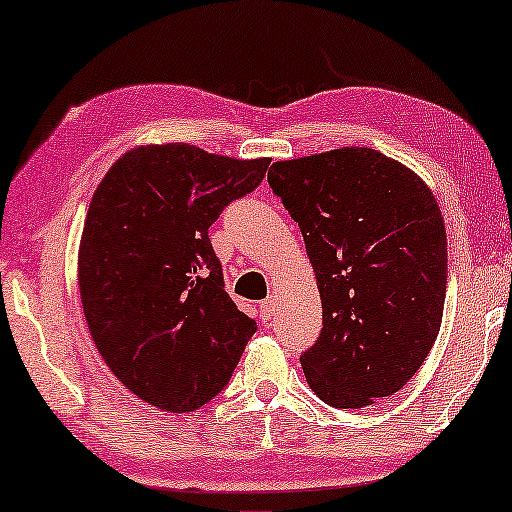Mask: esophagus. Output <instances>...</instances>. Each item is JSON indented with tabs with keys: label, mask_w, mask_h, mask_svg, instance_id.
I'll list each match as a JSON object with an SVG mask.
<instances>
[{
	"label": "esophagus",
	"mask_w": 512,
	"mask_h": 512,
	"mask_svg": "<svg viewBox=\"0 0 512 512\" xmlns=\"http://www.w3.org/2000/svg\"><path fill=\"white\" fill-rule=\"evenodd\" d=\"M275 310H277V298L275 296H268L261 303V317L268 321V319H272V314H275Z\"/></svg>",
	"instance_id": "esophagus-1"
}]
</instances>
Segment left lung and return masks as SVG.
<instances>
[{
  "instance_id": "1",
  "label": "left lung",
  "mask_w": 512,
  "mask_h": 512,
  "mask_svg": "<svg viewBox=\"0 0 512 512\" xmlns=\"http://www.w3.org/2000/svg\"><path fill=\"white\" fill-rule=\"evenodd\" d=\"M303 233L324 328L303 352L307 384L333 408H366L417 373L443 321L447 235L429 186L368 146L270 167Z\"/></svg>"
}]
</instances>
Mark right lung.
Instances as JSON below:
<instances>
[{
	"instance_id": "add662e5",
	"label": "right lung",
	"mask_w": 512,
	"mask_h": 512,
	"mask_svg": "<svg viewBox=\"0 0 512 512\" xmlns=\"http://www.w3.org/2000/svg\"><path fill=\"white\" fill-rule=\"evenodd\" d=\"M268 165L146 144L123 153L97 186L79 247L83 314L111 373L149 405L202 408L256 333L223 289L209 226L261 184Z\"/></svg>"
}]
</instances>
